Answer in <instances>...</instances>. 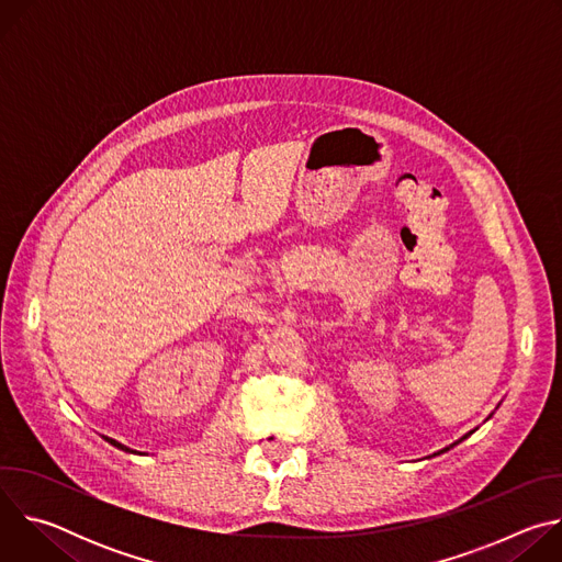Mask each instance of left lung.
<instances>
[{
    "mask_svg": "<svg viewBox=\"0 0 562 562\" xmlns=\"http://www.w3.org/2000/svg\"><path fill=\"white\" fill-rule=\"evenodd\" d=\"M467 436H469V434H467ZM467 436H464V438H467ZM460 440H462V438H460ZM453 445H458V442H453ZM453 445H451V447H453ZM451 447H447V449H451ZM447 449H442V451H447Z\"/></svg>",
    "mask_w": 562,
    "mask_h": 562,
    "instance_id": "8db88e82",
    "label": "left lung"
}]
</instances>
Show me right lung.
Returning a JSON list of instances; mask_svg holds the SVG:
<instances>
[{
  "label": "right lung",
  "mask_w": 562,
  "mask_h": 562,
  "mask_svg": "<svg viewBox=\"0 0 562 562\" xmlns=\"http://www.w3.org/2000/svg\"><path fill=\"white\" fill-rule=\"evenodd\" d=\"M111 442H113V445H115V447H120V449H126V447H124V445H120V442H115V440H111ZM126 451H128V449H126Z\"/></svg>",
  "instance_id": "obj_1"
}]
</instances>
